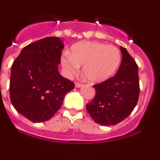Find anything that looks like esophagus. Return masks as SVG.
Returning a JSON list of instances; mask_svg holds the SVG:
<instances>
[{
  "instance_id": "obj_1",
  "label": "esophagus",
  "mask_w": 160,
  "mask_h": 160,
  "mask_svg": "<svg viewBox=\"0 0 160 160\" xmlns=\"http://www.w3.org/2000/svg\"><path fill=\"white\" fill-rule=\"evenodd\" d=\"M75 87L77 88H80V87H82V84H81V83H75Z\"/></svg>"
}]
</instances>
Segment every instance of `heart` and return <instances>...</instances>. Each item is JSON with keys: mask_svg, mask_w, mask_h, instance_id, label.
<instances>
[{"mask_svg": "<svg viewBox=\"0 0 160 160\" xmlns=\"http://www.w3.org/2000/svg\"><path fill=\"white\" fill-rule=\"evenodd\" d=\"M121 60L119 49L97 41H82L71 47V54L65 52L61 64L68 77L75 75L83 66V74L92 83L108 80L118 69Z\"/></svg>", "mask_w": 160, "mask_h": 160, "instance_id": "1", "label": "heart"}]
</instances>
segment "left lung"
I'll list each match as a JSON object with an SVG mask.
<instances>
[{"label":"left lung","instance_id":"obj_1","mask_svg":"<svg viewBox=\"0 0 160 160\" xmlns=\"http://www.w3.org/2000/svg\"><path fill=\"white\" fill-rule=\"evenodd\" d=\"M122 62L116 75L94 85L96 94L87 104L93 120L103 126L116 125L134 110L139 97L138 66L126 48L120 46Z\"/></svg>","mask_w":160,"mask_h":160}]
</instances>
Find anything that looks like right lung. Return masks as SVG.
<instances>
[{"label":"right lung","instance_id":"obj_1","mask_svg":"<svg viewBox=\"0 0 160 160\" xmlns=\"http://www.w3.org/2000/svg\"><path fill=\"white\" fill-rule=\"evenodd\" d=\"M63 48L59 37H45L23 48L12 66L11 102L33 123L50 119L75 86L58 72Z\"/></svg>","mask_w":160,"mask_h":160}]
</instances>
